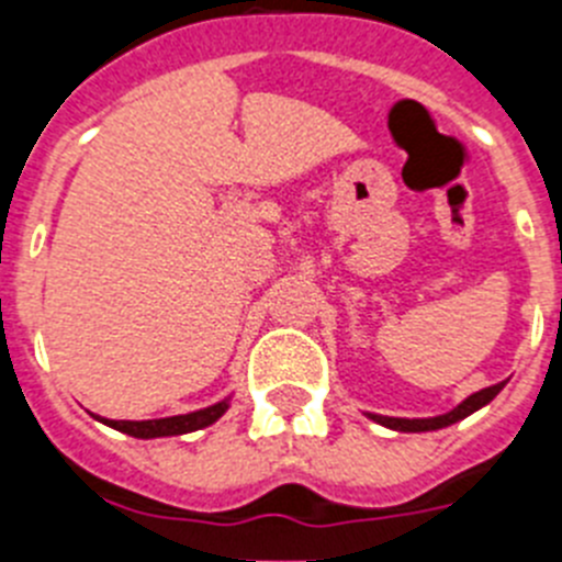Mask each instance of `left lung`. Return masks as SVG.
Returning a JSON list of instances; mask_svg holds the SVG:
<instances>
[{"mask_svg":"<svg viewBox=\"0 0 562 562\" xmlns=\"http://www.w3.org/2000/svg\"><path fill=\"white\" fill-rule=\"evenodd\" d=\"M504 385H506V380L498 382V385H490V389L475 391V394H470L467 400H461L456 408H450L448 414H439V416L408 419V416H382V414H371V411H366V416H369L371 422H376V425H382V428L400 430V434H428V430L450 428V425H456V422L467 419L470 414H475V411H481L484 405H490V402L501 394V389H504Z\"/></svg>","mask_w":562,"mask_h":562,"instance_id":"1","label":"left lung"}]
</instances>
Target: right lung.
I'll return each instance as SVG.
<instances>
[{
    "instance_id": "1",
    "label": "right lung",
    "mask_w": 562,
    "mask_h": 562,
    "mask_svg": "<svg viewBox=\"0 0 562 562\" xmlns=\"http://www.w3.org/2000/svg\"><path fill=\"white\" fill-rule=\"evenodd\" d=\"M231 408V394L225 400L213 402L207 408L191 411V414L180 416H166V419H143V422H128V419H101L109 428L121 430V434L134 436V439H160V436H182L193 434V430H202L207 425H213L216 419L225 416V411Z\"/></svg>"
}]
</instances>
